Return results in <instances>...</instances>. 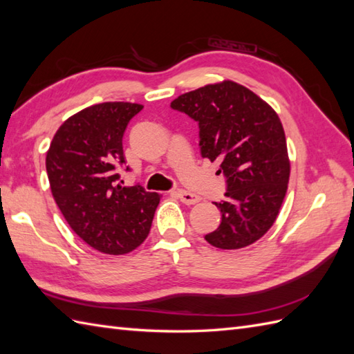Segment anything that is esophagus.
<instances>
[{
	"label": "esophagus",
	"mask_w": 354,
	"mask_h": 354,
	"mask_svg": "<svg viewBox=\"0 0 354 354\" xmlns=\"http://www.w3.org/2000/svg\"><path fill=\"white\" fill-rule=\"evenodd\" d=\"M176 195L178 196V200L185 204H196L201 200L198 195H194V194L186 192V191H176Z\"/></svg>",
	"instance_id": "1"
}]
</instances>
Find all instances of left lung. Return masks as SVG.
<instances>
[{"instance_id":"obj_1","label":"left lung","mask_w":354,"mask_h":354,"mask_svg":"<svg viewBox=\"0 0 354 354\" xmlns=\"http://www.w3.org/2000/svg\"><path fill=\"white\" fill-rule=\"evenodd\" d=\"M200 126L201 156L227 178L219 227L205 240L219 249L252 245L277 221L290 178L286 133L273 108L249 88L223 81L171 102Z\"/></svg>"}]
</instances>
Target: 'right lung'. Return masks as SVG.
<instances>
[{
    "label": "right lung",
    "mask_w": 354,
    "mask_h": 354,
    "mask_svg": "<svg viewBox=\"0 0 354 354\" xmlns=\"http://www.w3.org/2000/svg\"><path fill=\"white\" fill-rule=\"evenodd\" d=\"M144 106L97 103L67 118L46 153L54 200L71 228L103 254L131 252L147 239L160 195L122 186L123 135Z\"/></svg>",
    "instance_id": "add662e5"
}]
</instances>
